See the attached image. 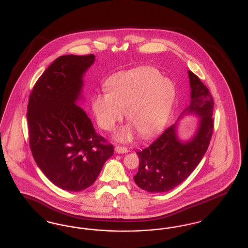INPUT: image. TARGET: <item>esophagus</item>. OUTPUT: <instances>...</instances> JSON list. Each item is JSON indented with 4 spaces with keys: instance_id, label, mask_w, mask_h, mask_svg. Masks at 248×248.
Masks as SVG:
<instances>
[{
    "instance_id": "1",
    "label": "esophagus",
    "mask_w": 248,
    "mask_h": 248,
    "mask_svg": "<svg viewBox=\"0 0 248 248\" xmlns=\"http://www.w3.org/2000/svg\"><path fill=\"white\" fill-rule=\"evenodd\" d=\"M114 151L115 153L117 154H124V153H127L128 152V149L124 146H121V145H116L115 148H114Z\"/></svg>"
}]
</instances>
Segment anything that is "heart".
I'll use <instances>...</instances> for the list:
<instances>
[{"label":"heart","mask_w":248,"mask_h":248,"mask_svg":"<svg viewBox=\"0 0 248 248\" xmlns=\"http://www.w3.org/2000/svg\"><path fill=\"white\" fill-rule=\"evenodd\" d=\"M105 87L107 93L95 94L92 99L93 112L98 125L110 132L127 111L131 124L114 136L122 142L132 138L134 128L144 137L162 128L176 98L174 83L152 67L116 73L107 79Z\"/></svg>","instance_id":"1"}]
</instances>
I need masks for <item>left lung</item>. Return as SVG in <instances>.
Instances as JSON below:
<instances>
[{
    "label": "left lung",
    "mask_w": 248,
    "mask_h": 248,
    "mask_svg": "<svg viewBox=\"0 0 248 248\" xmlns=\"http://www.w3.org/2000/svg\"><path fill=\"white\" fill-rule=\"evenodd\" d=\"M188 73L191 100L180 117L197 114L200 118L198 130L189 141L181 142L176 123L151 145L137 152L139 168L134 180L145 191L161 193L180 185L196 169L210 145L214 133V99L199 77L190 70Z\"/></svg>",
    "instance_id": "obj_1"
}]
</instances>
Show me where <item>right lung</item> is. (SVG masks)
<instances>
[{
	"instance_id": "1",
	"label": "right lung",
	"mask_w": 248,
	"mask_h": 248,
	"mask_svg": "<svg viewBox=\"0 0 248 248\" xmlns=\"http://www.w3.org/2000/svg\"><path fill=\"white\" fill-rule=\"evenodd\" d=\"M95 56L66 55L55 60L35 82L26 118L34 161L56 186L80 191L95 182L113 146L99 136L78 103L83 74Z\"/></svg>"
}]
</instances>
